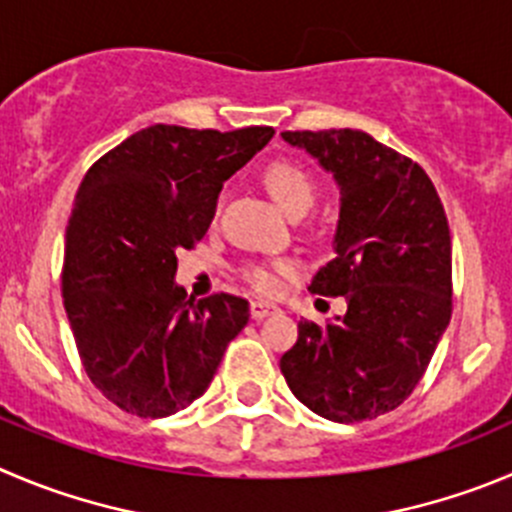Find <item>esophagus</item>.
I'll return each mask as SVG.
<instances>
[{
    "label": "esophagus",
    "mask_w": 512,
    "mask_h": 512,
    "mask_svg": "<svg viewBox=\"0 0 512 512\" xmlns=\"http://www.w3.org/2000/svg\"><path fill=\"white\" fill-rule=\"evenodd\" d=\"M278 310V305L267 303V300H252L250 303V315L255 321H262V318H267L270 313H278Z\"/></svg>",
    "instance_id": "34e87169"
}]
</instances>
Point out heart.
<instances>
[{"mask_svg": "<svg viewBox=\"0 0 512 512\" xmlns=\"http://www.w3.org/2000/svg\"><path fill=\"white\" fill-rule=\"evenodd\" d=\"M265 186L275 197V202L288 214L308 212L315 199V186L308 171L300 169L293 161H275L262 174ZM298 272V265L293 260H272V262H255L242 270V278L247 280L255 293L275 295L283 285V278H293Z\"/></svg>", "mask_w": 512, "mask_h": 512, "instance_id": "heart-1", "label": "heart"}]
</instances>
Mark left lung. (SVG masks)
I'll list each match as a JSON object with an SVG mask.
<instances>
[{"mask_svg": "<svg viewBox=\"0 0 512 512\" xmlns=\"http://www.w3.org/2000/svg\"><path fill=\"white\" fill-rule=\"evenodd\" d=\"M341 186L336 257L310 293L343 295L346 315L298 323L280 358L290 391L315 414L376 419L422 381L452 315V240L432 179L364 131H285Z\"/></svg>", "mask_w": 512, "mask_h": 512, "instance_id": "1", "label": "left lung"}]
</instances>
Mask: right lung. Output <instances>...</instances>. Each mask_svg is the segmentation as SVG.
Segmentation results:
<instances>
[{"mask_svg": "<svg viewBox=\"0 0 512 512\" xmlns=\"http://www.w3.org/2000/svg\"><path fill=\"white\" fill-rule=\"evenodd\" d=\"M272 136L270 126L156 123L85 174L65 229L62 303L85 374L123 412L159 419L189 407L250 321L237 295L186 298L176 252L207 234L222 184Z\"/></svg>", "mask_w": 512, "mask_h": 512, "instance_id": "add662e5", "label": "right lung"}]
</instances>
